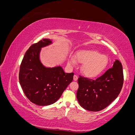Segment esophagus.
Segmentation results:
<instances>
[{"label":"esophagus","instance_id":"1","mask_svg":"<svg viewBox=\"0 0 135 135\" xmlns=\"http://www.w3.org/2000/svg\"><path fill=\"white\" fill-rule=\"evenodd\" d=\"M73 79H74V80L76 81V80H77V79H78V76H77V75H74V76H73Z\"/></svg>","mask_w":135,"mask_h":135}]
</instances>
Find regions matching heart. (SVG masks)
Returning a JSON list of instances; mask_svg holds the SVG:
<instances>
[{"label": "heart", "mask_w": 135, "mask_h": 135, "mask_svg": "<svg viewBox=\"0 0 135 135\" xmlns=\"http://www.w3.org/2000/svg\"><path fill=\"white\" fill-rule=\"evenodd\" d=\"M76 61L83 64L81 68L83 74L89 78H93L101 74L107 67L108 59L105 55L95 50H81L78 52L76 59L71 57L69 63L75 65Z\"/></svg>", "instance_id": "1"}]
</instances>
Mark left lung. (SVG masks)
<instances>
[{"mask_svg":"<svg viewBox=\"0 0 135 135\" xmlns=\"http://www.w3.org/2000/svg\"><path fill=\"white\" fill-rule=\"evenodd\" d=\"M76 98L83 108L99 112L107 108L119 95L123 84L122 65L116 60L113 67L96 80L79 76Z\"/></svg>","mask_w":135,"mask_h":135,"instance_id":"1","label":"left lung"}]
</instances>
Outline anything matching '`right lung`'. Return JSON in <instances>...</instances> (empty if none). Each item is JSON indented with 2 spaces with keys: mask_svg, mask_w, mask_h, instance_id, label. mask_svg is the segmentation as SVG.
I'll use <instances>...</instances> for the list:
<instances>
[{
  "mask_svg": "<svg viewBox=\"0 0 135 135\" xmlns=\"http://www.w3.org/2000/svg\"><path fill=\"white\" fill-rule=\"evenodd\" d=\"M52 43L51 39H43L31 45L20 68L19 81L24 93L31 103L39 106L55 103L73 80V73H65L60 66L46 68L40 61L42 48Z\"/></svg>",
  "mask_w": 135,
  "mask_h": 135,
  "instance_id": "add662e5",
  "label": "right lung"
}]
</instances>
